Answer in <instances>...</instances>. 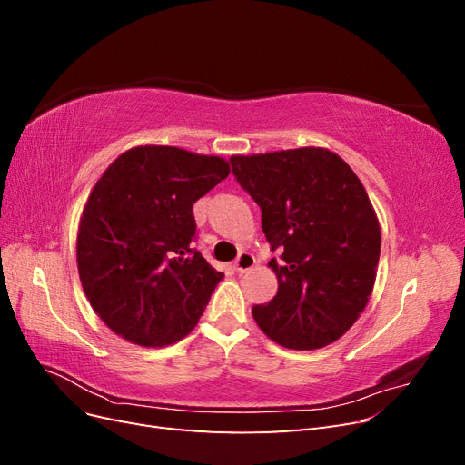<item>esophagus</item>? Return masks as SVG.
I'll return each instance as SVG.
<instances>
[{
	"label": "esophagus",
	"mask_w": 465,
	"mask_h": 465,
	"mask_svg": "<svg viewBox=\"0 0 465 465\" xmlns=\"http://www.w3.org/2000/svg\"><path fill=\"white\" fill-rule=\"evenodd\" d=\"M254 265H256V258L248 254V252H241V254H238V258H236V262H234V272L236 273H246Z\"/></svg>",
	"instance_id": "esophagus-1"
}]
</instances>
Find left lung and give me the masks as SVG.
I'll return each instance as SVG.
<instances>
[{
  "instance_id": "left-lung-1",
  "label": "left lung",
  "mask_w": 465,
  "mask_h": 465,
  "mask_svg": "<svg viewBox=\"0 0 465 465\" xmlns=\"http://www.w3.org/2000/svg\"><path fill=\"white\" fill-rule=\"evenodd\" d=\"M232 174L262 209L277 294L252 306L275 343L312 351L349 331L374 289L380 223L351 166L330 149L232 154Z\"/></svg>"
}]
</instances>
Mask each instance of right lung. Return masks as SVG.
Here are the masks:
<instances>
[{
    "label": "right lung",
    "instance_id": "add662e5",
    "mask_svg": "<svg viewBox=\"0 0 465 465\" xmlns=\"http://www.w3.org/2000/svg\"><path fill=\"white\" fill-rule=\"evenodd\" d=\"M229 161L137 145L96 180L77 231V270L93 311L125 341L173 345L198 326L223 273L198 250L193 203Z\"/></svg>",
    "mask_w": 465,
    "mask_h": 465
}]
</instances>
